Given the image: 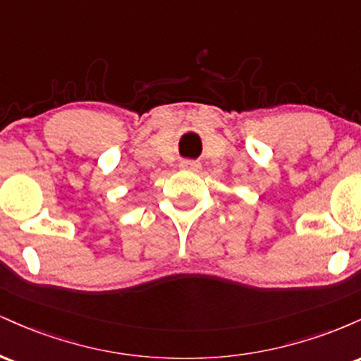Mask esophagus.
Masks as SVG:
<instances>
[{
    "instance_id": "obj_1",
    "label": "esophagus",
    "mask_w": 361,
    "mask_h": 361,
    "mask_svg": "<svg viewBox=\"0 0 361 361\" xmlns=\"http://www.w3.org/2000/svg\"><path fill=\"white\" fill-rule=\"evenodd\" d=\"M181 169H186V171H200V168H202V164L198 163V161H192V159H185V161H181Z\"/></svg>"
}]
</instances>
